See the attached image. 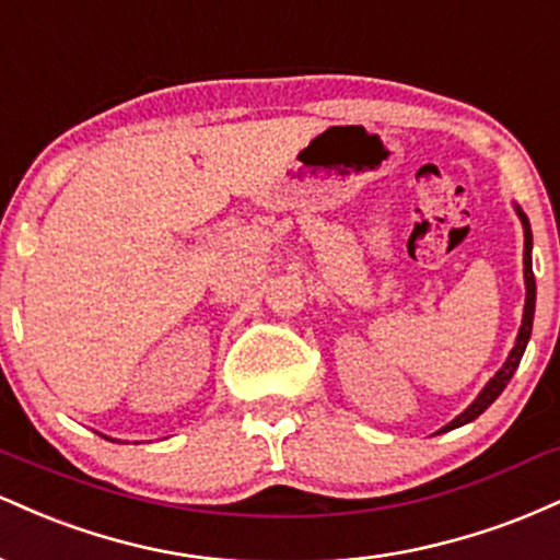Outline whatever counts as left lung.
<instances>
[{
    "label": "left lung",
    "mask_w": 560,
    "mask_h": 560,
    "mask_svg": "<svg viewBox=\"0 0 560 560\" xmlns=\"http://www.w3.org/2000/svg\"><path fill=\"white\" fill-rule=\"evenodd\" d=\"M516 213H518V218H522V226H524V284H526V302H524L522 329H518L516 345H513L511 355H508V361L503 363V369H500L498 374H494L490 382H487V387L479 392L477 400L468 405V408L458 416V419H453L445 429H440V432H450V429L464 427V423L477 419V416L485 413V410L490 408L494 400H498L500 392L508 387L511 376L516 374L518 363H522V355H524V350H526V342H529V337H532V320H535V300H537L535 271H532V229H529V218L522 213V208H516Z\"/></svg>",
    "instance_id": "left-lung-1"
}]
</instances>
